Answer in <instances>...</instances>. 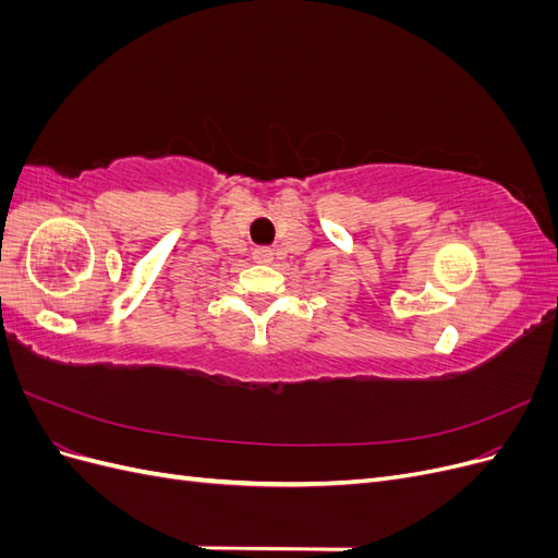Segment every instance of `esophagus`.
Masks as SVG:
<instances>
[{
  "mask_svg": "<svg viewBox=\"0 0 558 558\" xmlns=\"http://www.w3.org/2000/svg\"><path fill=\"white\" fill-rule=\"evenodd\" d=\"M253 263H260V265L272 263V248H269V246H256V248H253Z\"/></svg>",
  "mask_w": 558,
  "mask_h": 558,
  "instance_id": "obj_1",
  "label": "esophagus"
}]
</instances>
